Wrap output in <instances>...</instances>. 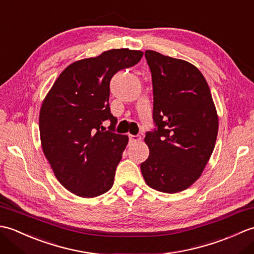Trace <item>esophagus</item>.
I'll return each mask as SVG.
<instances>
[{
  "mask_svg": "<svg viewBox=\"0 0 254 254\" xmlns=\"http://www.w3.org/2000/svg\"><path fill=\"white\" fill-rule=\"evenodd\" d=\"M128 139H130L131 143H136L141 141V135H132V134H128Z\"/></svg>",
  "mask_w": 254,
  "mask_h": 254,
  "instance_id": "esophagus-1",
  "label": "esophagus"
}]
</instances>
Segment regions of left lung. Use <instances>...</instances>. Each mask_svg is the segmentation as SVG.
<instances>
[{
	"label": "left lung",
	"instance_id": "left-lung-1",
	"mask_svg": "<svg viewBox=\"0 0 254 254\" xmlns=\"http://www.w3.org/2000/svg\"><path fill=\"white\" fill-rule=\"evenodd\" d=\"M152 73L153 121L141 164L147 186L165 193L186 190L203 172L218 133V117L203 74L187 61L145 51Z\"/></svg>",
	"mask_w": 254,
	"mask_h": 254
}]
</instances>
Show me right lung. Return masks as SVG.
Instances as JSON below:
<instances>
[{
  "mask_svg": "<svg viewBox=\"0 0 254 254\" xmlns=\"http://www.w3.org/2000/svg\"><path fill=\"white\" fill-rule=\"evenodd\" d=\"M142 57V51L111 49L74 62L60 74L42 102V149L57 179L78 196H98L113 186L128 137L115 133L110 80ZM106 120L111 121L108 131L102 127Z\"/></svg>",
  "mask_w": 254,
  "mask_h": 254,
  "instance_id": "obj_1",
  "label": "right lung"
}]
</instances>
